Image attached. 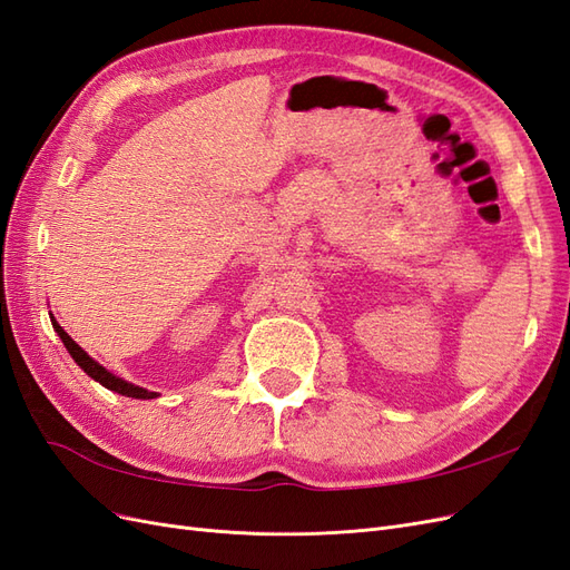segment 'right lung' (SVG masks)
<instances>
[{"instance_id": "1", "label": "right lung", "mask_w": 570, "mask_h": 570, "mask_svg": "<svg viewBox=\"0 0 570 570\" xmlns=\"http://www.w3.org/2000/svg\"><path fill=\"white\" fill-rule=\"evenodd\" d=\"M51 325H55V331L59 333V337H61V342H63V347L68 350V354L73 356L76 364H78L85 373H88L90 377H95V381H97L99 385H105L107 390H114V392H118V394L135 396V400H154V396H157V392H149V390H145V387H137V385H132V383L120 381V377H116L114 373H109L105 366H99L92 356H88V352H85L82 347H78L76 340H71V335H68V333L63 331V327L55 321V316H51Z\"/></svg>"}]
</instances>
